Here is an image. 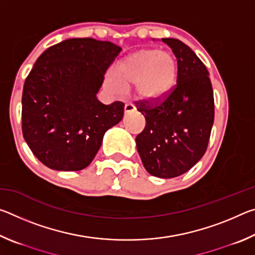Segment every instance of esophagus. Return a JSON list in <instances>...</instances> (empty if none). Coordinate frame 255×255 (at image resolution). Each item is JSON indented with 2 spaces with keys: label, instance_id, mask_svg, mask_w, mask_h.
<instances>
[{
  "label": "esophagus",
  "instance_id": "34e87169",
  "mask_svg": "<svg viewBox=\"0 0 255 255\" xmlns=\"http://www.w3.org/2000/svg\"><path fill=\"white\" fill-rule=\"evenodd\" d=\"M135 110H136V108L132 105V103H126V105H125V114H129V112L135 111Z\"/></svg>",
  "mask_w": 255,
  "mask_h": 255
}]
</instances>
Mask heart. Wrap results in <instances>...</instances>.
<instances>
[{
	"label": "heart",
	"mask_w": 255,
	"mask_h": 255,
	"mask_svg": "<svg viewBox=\"0 0 255 255\" xmlns=\"http://www.w3.org/2000/svg\"><path fill=\"white\" fill-rule=\"evenodd\" d=\"M176 63L170 53L158 49H140L128 55L117 67V75L109 73L107 85L123 94L135 85L136 96L146 101L163 98L173 86Z\"/></svg>",
	"instance_id": "b5f03b06"
}]
</instances>
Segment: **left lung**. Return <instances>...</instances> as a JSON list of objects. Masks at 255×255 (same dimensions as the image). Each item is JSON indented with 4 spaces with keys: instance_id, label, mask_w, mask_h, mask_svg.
<instances>
[{
    "instance_id": "left-lung-1",
    "label": "left lung",
    "mask_w": 255,
    "mask_h": 255,
    "mask_svg": "<svg viewBox=\"0 0 255 255\" xmlns=\"http://www.w3.org/2000/svg\"><path fill=\"white\" fill-rule=\"evenodd\" d=\"M178 65L176 84L162 99L139 101L146 126L136 137L149 174L171 179L195 165L208 146L215 117L214 92L205 64L182 41L163 38Z\"/></svg>"
}]
</instances>
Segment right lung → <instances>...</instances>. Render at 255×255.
I'll return each instance as SVG.
<instances>
[{"instance_id": "obj_1", "label": "right lung", "mask_w": 255, "mask_h": 255, "mask_svg": "<svg viewBox=\"0 0 255 255\" xmlns=\"http://www.w3.org/2000/svg\"><path fill=\"white\" fill-rule=\"evenodd\" d=\"M119 46L72 38L49 47L34 63L22 92V133L39 161L57 171H80L93 161L105 132L122 122L125 103L97 99Z\"/></svg>"}]
</instances>
